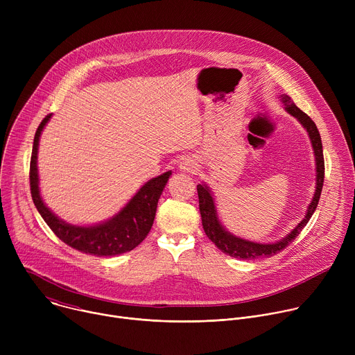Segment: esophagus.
Segmentation results:
<instances>
[{"instance_id":"34e87169","label":"esophagus","mask_w":355,"mask_h":355,"mask_svg":"<svg viewBox=\"0 0 355 355\" xmlns=\"http://www.w3.org/2000/svg\"><path fill=\"white\" fill-rule=\"evenodd\" d=\"M198 168V163L192 157H185L180 163V170L184 173H195Z\"/></svg>"}]
</instances>
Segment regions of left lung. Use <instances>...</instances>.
<instances>
[{"instance_id":"left-lung-1","label":"left lung","mask_w":355,"mask_h":355,"mask_svg":"<svg viewBox=\"0 0 355 355\" xmlns=\"http://www.w3.org/2000/svg\"><path fill=\"white\" fill-rule=\"evenodd\" d=\"M281 101H282V104L285 105V110L291 115L297 118V121L303 125V128L308 130L309 137L312 140V146H313V150H315V157H316V173H318L316 192H315V196L311 202V205L308 207V212H306L305 219H303L286 237H284L282 240H279L277 243H272V244H260V243H254V241L243 240V239L236 237V236L230 234L229 232H226L223 229V226L220 225L219 219H218L215 204H214V198H212L208 187L200 185V184L196 185L202 226H204V230H205L207 236L215 243V245L219 250H222L225 252V254H227L230 257H234V259L254 260V259H261V257L264 259V257H271V256L278 254L279 251H282L286 245H289L295 240V237L297 234H300L302 229L306 226V223L312 218V215L316 211L318 204H319L322 188H323V181H324V159H323V147H322L320 133L316 128V123L305 112H302L295 105V103L291 99V96L281 95Z\"/></svg>"}]
</instances>
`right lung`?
Listing matches in <instances>:
<instances>
[{
	"mask_svg": "<svg viewBox=\"0 0 355 355\" xmlns=\"http://www.w3.org/2000/svg\"><path fill=\"white\" fill-rule=\"evenodd\" d=\"M52 116L49 114L37 126L33 139V148L29 167V184L33 204L47 226L67 245L96 257L118 256L137 247L148 234L156 216L157 202L171 175V171L146 182L129 204L111 220L96 226H73L55 216L43 204L39 193L37 178V146L42 129Z\"/></svg>",
	"mask_w": 355,
	"mask_h": 355,
	"instance_id": "right-lung-1",
	"label": "right lung"
}]
</instances>
